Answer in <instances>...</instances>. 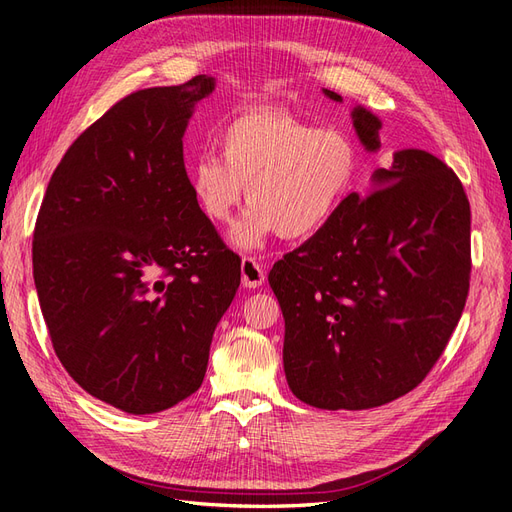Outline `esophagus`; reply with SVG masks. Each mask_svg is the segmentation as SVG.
<instances>
[{
  "instance_id": "34e87169",
  "label": "esophagus",
  "mask_w": 512,
  "mask_h": 512,
  "mask_svg": "<svg viewBox=\"0 0 512 512\" xmlns=\"http://www.w3.org/2000/svg\"><path fill=\"white\" fill-rule=\"evenodd\" d=\"M267 273L265 267L260 265V260L252 258V256H243L241 260V282L245 288H258L265 284Z\"/></svg>"
}]
</instances>
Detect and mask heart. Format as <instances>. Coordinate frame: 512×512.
Listing matches in <instances>:
<instances>
[{"label":"heart","instance_id":"1","mask_svg":"<svg viewBox=\"0 0 512 512\" xmlns=\"http://www.w3.org/2000/svg\"><path fill=\"white\" fill-rule=\"evenodd\" d=\"M215 147L220 158L200 153L190 164V190L207 220L226 224L247 185L252 209L237 230L245 247L271 232L284 239L316 235L359 181L361 151L350 132L318 128L277 108L228 119L215 134Z\"/></svg>","mask_w":512,"mask_h":512}]
</instances>
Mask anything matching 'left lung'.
<instances>
[{"label": "left lung", "instance_id": "1", "mask_svg": "<svg viewBox=\"0 0 512 512\" xmlns=\"http://www.w3.org/2000/svg\"><path fill=\"white\" fill-rule=\"evenodd\" d=\"M352 119L361 143L380 149L378 117L359 106ZM374 181L378 190L352 192L269 273L286 322L288 386L322 410L376 408L416 389L468 299L470 203L453 168L404 149Z\"/></svg>", "mask_w": 512, "mask_h": 512}]
</instances>
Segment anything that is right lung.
<instances>
[{"mask_svg": "<svg viewBox=\"0 0 512 512\" xmlns=\"http://www.w3.org/2000/svg\"><path fill=\"white\" fill-rule=\"evenodd\" d=\"M205 74L138 89L76 138L42 198L34 282L53 350L74 382L128 414L203 384L241 258L198 209L183 162Z\"/></svg>", "mask_w": 512, "mask_h": 512, "instance_id": "right-lung-1", "label": "right lung"}]
</instances>
